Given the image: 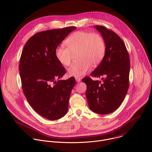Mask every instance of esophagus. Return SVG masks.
<instances>
[{"label": "esophagus", "instance_id": "34e87169", "mask_svg": "<svg viewBox=\"0 0 152 152\" xmlns=\"http://www.w3.org/2000/svg\"><path fill=\"white\" fill-rule=\"evenodd\" d=\"M75 80H76L77 82H78V83H80V82L81 81V79H80V78H78V77H75Z\"/></svg>", "mask_w": 152, "mask_h": 152}]
</instances>
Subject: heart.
<instances>
[{
    "mask_svg": "<svg viewBox=\"0 0 152 152\" xmlns=\"http://www.w3.org/2000/svg\"><path fill=\"white\" fill-rule=\"evenodd\" d=\"M66 46H60L55 52L58 62L64 66H68L73 55L78 53L80 61L71 65L68 69L71 77H81L86 75L94 66L99 65L103 60L106 45L103 37L97 32L78 31L71 34L65 41Z\"/></svg>",
    "mask_w": 152,
    "mask_h": 152,
    "instance_id": "heart-1",
    "label": "heart"
}]
</instances>
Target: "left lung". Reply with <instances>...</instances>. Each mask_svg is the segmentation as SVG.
Listing matches in <instances>:
<instances>
[{
  "instance_id": "8db88e82",
  "label": "left lung",
  "mask_w": 152,
  "mask_h": 152,
  "mask_svg": "<svg viewBox=\"0 0 152 152\" xmlns=\"http://www.w3.org/2000/svg\"><path fill=\"white\" fill-rule=\"evenodd\" d=\"M106 45L105 56L91 73L93 77H101L102 82L90 77L82 81L87 85L86 92L89 108L93 111L107 114L121 104L129 87L130 58L125 44L120 37L107 28L96 25Z\"/></svg>"
}]
</instances>
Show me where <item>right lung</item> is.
Wrapping results in <instances>:
<instances>
[{"label": "right lung", "instance_id": "add662e5", "mask_svg": "<svg viewBox=\"0 0 152 152\" xmlns=\"http://www.w3.org/2000/svg\"><path fill=\"white\" fill-rule=\"evenodd\" d=\"M75 29L68 26L35 34L25 44L20 58L19 69L24 95L37 113L50 120L67 113L75 84L73 77L56 81L66 69L55 55L58 46Z\"/></svg>", "mask_w": 152, "mask_h": 152}]
</instances>
